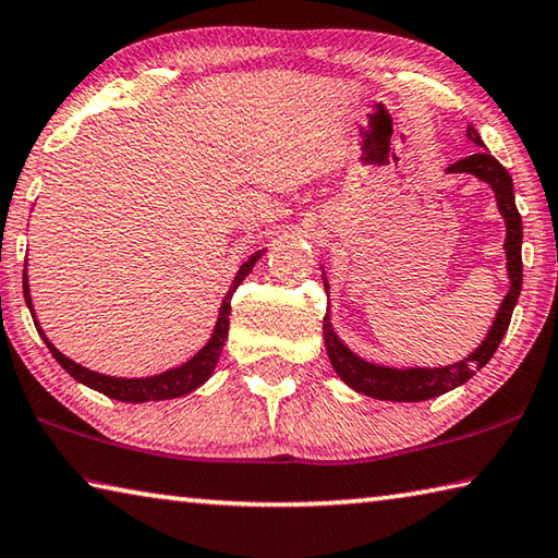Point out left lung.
I'll use <instances>...</instances> for the list:
<instances>
[{
  "label": "left lung",
  "instance_id": "left-lung-1",
  "mask_svg": "<svg viewBox=\"0 0 558 558\" xmlns=\"http://www.w3.org/2000/svg\"><path fill=\"white\" fill-rule=\"evenodd\" d=\"M468 137L480 147V153L460 159L456 165H450L448 172H470L495 189L497 206L507 221L505 251H507V270H509V280H512V288H509L507 298L502 300V305H499V313L495 317L493 329H489V335L485 337V342L480 344L468 359H462L458 364L442 366V369H389V366H376V364L364 362V359H359L356 354L349 352L342 342H339L325 315L323 332H325L329 362H332L335 372L342 376L347 386H352L354 391L364 396H372V399L428 401L450 389H456L460 384H465L470 376H475L489 362V359H493V354L497 352V347L507 332L509 319H512V310L517 305L519 290H522V216H519L517 204H514L512 177H509L507 169L487 153L485 143L480 140V132L472 125H468Z\"/></svg>",
  "mask_w": 558,
  "mask_h": 558
}]
</instances>
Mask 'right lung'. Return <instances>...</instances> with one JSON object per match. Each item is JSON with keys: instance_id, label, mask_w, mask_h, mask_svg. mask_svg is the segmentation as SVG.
Wrapping results in <instances>:
<instances>
[{"instance_id": "1", "label": "right lung", "mask_w": 558, "mask_h": 558, "mask_svg": "<svg viewBox=\"0 0 558 558\" xmlns=\"http://www.w3.org/2000/svg\"><path fill=\"white\" fill-rule=\"evenodd\" d=\"M263 256V251H256L253 256L243 263L239 276H235L233 286L229 290V295L223 298V305H221V313H219V323H216L214 335L209 339V344H206L199 354L194 359H189L186 364L179 366V369H169L165 374H157V376H147V379H116V376H106V374H96L86 369V366L71 362L69 356H63L59 349H56L46 335L39 329V335L44 337L46 347H49V352L53 354L56 362H59L65 372H69L75 381L90 386V389H96L100 393L110 396V399H118V401H128V403H145V401H165V399H177V396H184L189 391H194L196 386H202L209 376L214 374V366L219 362V354L223 349L226 342V335H229V315H231V298L235 288L241 286L243 278L248 276L256 266V260ZM24 298H26V305L32 310V300H29V286H26V270H24ZM34 313V310H32ZM36 325V323H34Z\"/></svg>"}]
</instances>
